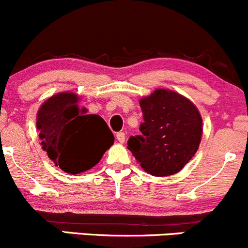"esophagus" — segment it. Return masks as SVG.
<instances>
[{
  "label": "esophagus",
  "instance_id": "obj_1",
  "mask_svg": "<svg viewBox=\"0 0 248 248\" xmlns=\"http://www.w3.org/2000/svg\"><path fill=\"white\" fill-rule=\"evenodd\" d=\"M116 139L119 140L120 142H124V139H126V136H124V132H119V133L116 134Z\"/></svg>",
  "mask_w": 248,
  "mask_h": 248
}]
</instances>
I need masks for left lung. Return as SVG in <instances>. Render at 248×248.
Listing matches in <instances>:
<instances>
[{
  "label": "left lung",
  "mask_w": 248,
  "mask_h": 248,
  "mask_svg": "<svg viewBox=\"0 0 248 248\" xmlns=\"http://www.w3.org/2000/svg\"><path fill=\"white\" fill-rule=\"evenodd\" d=\"M141 134L129 137L128 150L141 168L154 176L181 170L196 155L202 122L191 101L170 90L158 89L140 101Z\"/></svg>",
  "instance_id": "left-lung-1"
}]
</instances>
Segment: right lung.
I'll return each mask as SVG.
<instances>
[{
	"label": "right lung",
	"instance_id": "right-lung-1",
	"mask_svg": "<svg viewBox=\"0 0 248 248\" xmlns=\"http://www.w3.org/2000/svg\"><path fill=\"white\" fill-rule=\"evenodd\" d=\"M37 128L49 158L73 175L96 166L114 144L107 122L98 115H87L72 92L55 94L42 104Z\"/></svg>",
	"mask_w": 248,
	"mask_h": 248
}]
</instances>
